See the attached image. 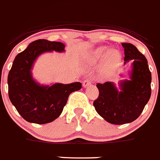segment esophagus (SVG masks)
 <instances>
[{
  "mask_svg": "<svg viewBox=\"0 0 160 160\" xmlns=\"http://www.w3.org/2000/svg\"><path fill=\"white\" fill-rule=\"evenodd\" d=\"M92 83L91 80L90 79H87V80H84V82H83V87L86 88V87H88V85H90Z\"/></svg>",
  "mask_w": 160,
  "mask_h": 160,
  "instance_id": "obj_1",
  "label": "esophagus"
}]
</instances>
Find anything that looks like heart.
<instances>
[{"label":"heart","instance_id":"b5f03b06","mask_svg":"<svg viewBox=\"0 0 160 160\" xmlns=\"http://www.w3.org/2000/svg\"><path fill=\"white\" fill-rule=\"evenodd\" d=\"M107 55V67L108 68H114L117 65L120 63L121 59H122V55L118 50H111L108 53V48L105 47H99L92 51L90 56V60L91 62H96L100 59H102L105 55Z\"/></svg>","mask_w":160,"mask_h":160}]
</instances>
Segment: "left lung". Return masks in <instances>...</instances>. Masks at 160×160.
<instances>
[{"label":"left lung","mask_w":160,"mask_h":160,"mask_svg":"<svg viewBox=\"0 0 160 160\" xmlns=\"http://www.w3.org/2000/svg\"><path fill=\"white\" fill-rule=\"evenodd\" d=\"M124 64L132 60L129 80L97 84L99 97L93 102L96 111L111 124L130 123L138 118L151 94V73L146 57L131 43L122 42ZM122 76V75H121Z\"/></svg>","instance_id":"8db88e82"}]
</instances>
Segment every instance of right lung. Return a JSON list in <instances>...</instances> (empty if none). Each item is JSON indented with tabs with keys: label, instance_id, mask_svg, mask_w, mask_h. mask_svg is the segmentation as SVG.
Here are the masks:
<instances>
[{
	"label": "right lung",
	"instance_id": "add662e5",
	"mask_svg": "<svg viewBox=\"0 0 160 160\" xmlns=\"http://www.w3.org/2000/svg\"><path fill=\"white\" fill-rule=\"evenodd\" d=\"M65 45L59 42L38 39L15 57L8 76L11 103L26 121L46 124L59 118L72 92L81 88L80 82L69 84L55 83L41 84L32 75L34 63L46 52H64Z\"/></svg>",
	"mask_w": 160,
	"mask_h": 160
}]
</instances>
